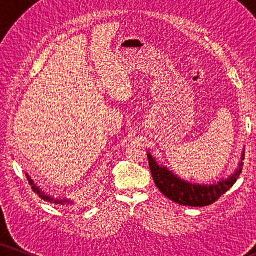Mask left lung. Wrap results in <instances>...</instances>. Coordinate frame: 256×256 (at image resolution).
Returning <instances> with one entry per match:
<instances>
[{
	"label": "left lung",
	"mask_w": 256,
	"mask_h": 256,
	"mask_svg": "<svg viewBox=\"0 0 256 256\" xmlns=\"http://www.w3.org/2000/svg\"><path fill=\"white\" fill-rule=\"evenodd\" d=\"M244 152V150H242L241 160L234 172L213 184H197L182 180L172 171L168 169L166 166H160L152 156V154L148 152L146 156H148V163L152 180L155 182L157 188L166 197L180 205L202 208V206L214 202L220 196L230 190L232 185L236 183L241 174V170H242Z\"/></svg>",
	"instance_id": "obj_1"
}]
</instances>
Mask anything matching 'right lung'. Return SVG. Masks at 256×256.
I'll use <instances>...</instances> for the list:
<instances>
[{
	"label": "right lung",
	"mask_w": 256,
	"mask_h": 256,
	"mask_svg": "<svg viewBox=\"0 0 256 256\" xmlns=\"http://www.w3.org/2000/svg\"><path fill=\"white\" fill-rule=\"evenodd\" d=\"M26 174L28 180H29V183L31 185V188H32V190L36 192V194L40 196V197L43 199V200L48 202H54V204H59V205H65V204L68 205V204H72V202H73L72 199H70V198H66V197H62V198L57 197V198H56V197H54V196L48 194L46 192L42 190L40 186H37V184H34V180H31V177L29 176V174Z\"/></svg>",
	"instance_id": "right-lung-1"
}]
</instances>
